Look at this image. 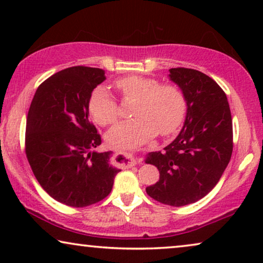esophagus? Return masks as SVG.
Here are the masks:
<instances>
[{"label":"esophagus","mask_w":263,"mask_h":263,"mask_svg":"<svg viewBox=\"0 0 263 263\" xmlns=\"http://www.w3.org/2000/svg\"><path fill=\"white\" fill-rule=\"evenodd\" d=\"M112 160L115 161V164L118 165V166H122V167H132L136 165V160L133 158L132 154L124 153V152L114 154Z\"/></svg>","instance_id":"esophagus-1"}]
</instances>
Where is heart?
<instances>
[{
	"label": "heart",
	"instance_id": "obj_1",
	"mask_svg": "<svg viewBox=\"0 0 263 263\" xmlns=\"http://www.w3.org/2000/svg\"><path fill=\"white\" fill-rule=\"evenodd\" d=\"M116 88L125 99H136L135 118L118 123L107 140L116 147H133L153 138L157 133L168 135L183 122L186 110L185 96L175 84H160L156 78L132 75L116 81ZM88 112L102 127L116 123L120 107L109 89L97 86L88 98Z\"/></svg>",
	"mask_w": 263,
	"mask_h": 263
}]
</instances>
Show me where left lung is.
<instances>
[{
    "label": "left lung",
    "mask_w": 263,
    "mask_h": 263,
    "mask_svg": "<svg viewBox=\"0 0 263 263\" xmlns=\"http://www.w3.org/2000/svg\"><path fill=\"white\" fill-rule=\"evenodd\" d=\"M170 79L184 93L186 117L177 138L147 157L160 177L146 193L181 207L202 199L220 179L232 154V117L225 92L208 75L178 67L171 68Z\"/></svg>",
    "instance_id": "obj_1"
}]
</instances>
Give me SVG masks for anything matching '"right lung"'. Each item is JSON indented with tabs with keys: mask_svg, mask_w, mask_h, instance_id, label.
<instances>
[{
	"mask_svg": "<svg viewBox=\"0 0 263 263\" xmlns=\"http://www.w3.org/2000/svg\"><path fill=\"white\" fill-rule=\"evenodd\" d=\"M104 70L70 67L39 85L26 121L25 152L34 177L52 199L87 207L109 195L120 170L110 152H97L102 136L88 120V98Z\"/></svg>",
	"mask_w": 263,
	"mask_h": 263,
	"instance_id": "obj_1",
	"label": "right lung"
}]
</instances>
